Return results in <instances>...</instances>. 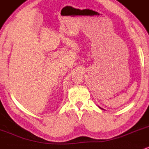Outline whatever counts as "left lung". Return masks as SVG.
Masks as SVG:
<instances>
[{
    "label": "left lung",
    "mask_w": 149,
    "mask_h": 149,
    "mask_svg": "<svg viewBox=\"0 0 149 149\" xmlns=\"http://www.w3.org/2000/svg\"><path fill=\"white\" fill-rule=\"evenodd\" d=\"M101 109H102V108H101Z\"/></svg>",
    "instance_id": "1"
}]
</instances>
